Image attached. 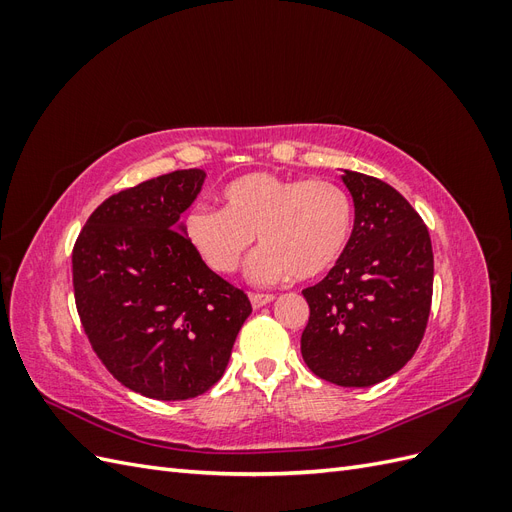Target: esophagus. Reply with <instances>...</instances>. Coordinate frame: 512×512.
<instances>
[{
	"instance_id": "esophagus-1",
	"label": "esophagus",
	"mask_w": 512,
	"mask_h": 512,
	"mask_svg": "<svg viewBox=\"0 0 512 512\" xmlns=\"http://www.w3.org/2000/svg\"><path fill=\"white\" fill-rule=\"evenodd\" d=\"M273 299H275L273 294H256V292H252V294H250V301H252V307H254V309H258V307H262V305L271 303Z\"/></svg>"
}]
</instances>
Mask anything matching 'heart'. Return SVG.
Wrapping results in <instances>:
<instances>
[{
    "label": "heart",
    "mask_w": 512,
    "mask_h": 512,
    "mask_svg": "<svg viewBox=\"0 0 512 512\" xmlns=\"http://www.w3.org/2000/svg\"><path fill=\"white\" fill-rule=\"evenodd\" d=\"M224 209L198 205L185 213L183 232L215 273L241 269L254 245L247 280L269 286L329 271L352 235L354 209L344 188L327 179H294L254 170L222 190Z\"/></svg>",
    "instance_id": "1"
}]
</instances>
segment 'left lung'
Instances as JSON below:
<instances>
[{
  "mask_svg": "<svg viewBox=\"0 0 512 512\" xmlns=\"http://www.w3.org/2000/svg\"><path fill=\"white\" fill-rule=\"evenodd\" d=\"M354 203L344 254L303 290L307 367L322 380L367 389L404 367L421 344L433 290L427 226L389 183L342 170Z\"/></svg>",
  "mask_w": 512,
  "mask_h": 512,
  "instance_id": "8db88e82",
  "label": "left lung"
}]
</instances>
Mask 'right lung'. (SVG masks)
Listing matches in <instances>:
<instances>
[{
    "label": "right lung",
    "mask_w": 512,
    "mask_h": 512,
    "mask_svg": "<svg viewBox=\"0 0 512 512\" xmlns=\"http://www.w3.org/2000/svg\"><path fill=\"white\" fill-rule=\"evenodd\" d=\"M200 168L175 170L106 198L72 252L83 329L106 369L134 393L179 401L228 365L252 305L185 239L181 213L203 190Z\"/></svg>",
    "instance_id": "right-lung-1"
}]
</instances>
